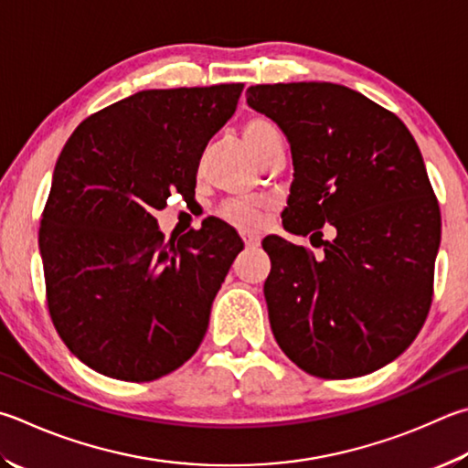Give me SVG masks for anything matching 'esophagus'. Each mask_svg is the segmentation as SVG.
I'll return each mask as SVG.
<instances>
[{"instance_id": "34e87169", "label": "esophagus", "mask_w": 468, "mask_h": 468, "mask_svg": "<svg viewBox=\"0 0 468 468\" xmlns=\"http://www.w3.org/2000/svg\"><path fill=\"white\" fill-rule=\"evenodd\" d=\"M243 241L248 248H258L260 245V237L253 235V233H243Z\"/></svg>"}]
</instances>
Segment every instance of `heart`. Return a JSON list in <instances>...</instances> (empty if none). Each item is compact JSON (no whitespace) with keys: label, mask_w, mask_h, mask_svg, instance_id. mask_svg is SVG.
<instances>
[{"label":"heart","mask_w":468,"mask_h":468,"mask_svg":"<svg viewBox=\"0 0 468 468\" xmlns=\"http://www.w3.org/2000/svg\"><path fill=\"white\" fill-rule=\"evenodd\" d=\"M241 137L258 161L261 159L263 153L278 145V143H282L276 126L263 116L248 118L241 126ZM218 215L225 223L235 229H241V231H256L261 225L263 215H266V205L260 200H231L220 207Z\"/></svg>","instance_id":"heart-1"}]
</instances>
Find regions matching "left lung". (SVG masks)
<instances>
[{"mask_svg":"<svg viewBox=\"0 0 468 468\" xmlns=\"http://www.w3.org/2000/svg\"><path fill=\"white\" fill-rule=\"evenodd\" d=\"M248 104L291 143L286 231L320 237L323 253L266 237L271 334L321 378L375 372L420 334L434 292L440 207L418 143L377 101L327 81L248 88Z\"/></svg>","mask_w":468,"mask_h":468,"instance_id":"1","label":"left lung"}]
</instances>
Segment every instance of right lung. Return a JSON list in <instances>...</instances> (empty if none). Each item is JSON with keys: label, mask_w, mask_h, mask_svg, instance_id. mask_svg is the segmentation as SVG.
<instances>
[{"label": "right lung", "mask_w": 468, "mask_h": 468, "mask_svg": "<svg viewBox=\"0 0 468 468\" xmlns=\"http://www.w3.org/2000/svg\"><path fill=\"white\" fill-rule=\"evenodd\" d=\"M243 83L145 90L86 118L57 159L38 248L47 303L73 356L104 377L149 382L180 368L243 250L223 220L164 241L155 210L194 197L207 143Z\"/></svg>", "instance_id": "obj_1"}]
</instances>
